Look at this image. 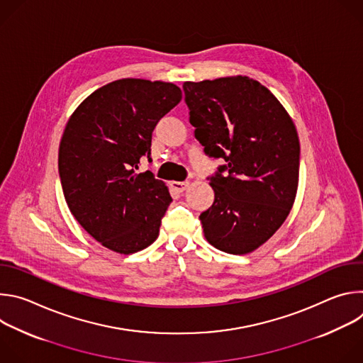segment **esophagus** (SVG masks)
Segmentation results:
<instances>
[{
    "mask_svg": "<svg viewBox=\"0 0 363 363\" xmlns=\"http://www.w3.org/2000/svg\"><path fill=\"white\" fill-rule=\"evenodd\" d=\"M171 186H172V189H175L177 192H184L186 188H188V182H179V181H174V182H171Z\"/></svg>",
    "mask_w": 363,
    "mask_h": 363,
    "instance_id": "34e87169",
    "label": "esophagus"
}]
</instances>
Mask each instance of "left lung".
<instances>
[{
  "instance_id": "left-lung-1",
  "label": "left lung",
  "mask_w": 363,
  "mask_h": 363,
  "mask_svg": "<svg viewBox=\"0 0 363 363\" xmlns=\"http://www.w3.org/2000/svg\"><path fill=\"white\" fill-rule=\"evenodd\" d=\"M185 103L203 153L224 160L208 177L214 202L203 235L228 254L264 244L287 218L298 184L296 126L276 96L247 76L185 82Z\"/></svg>"
}]
</instances>
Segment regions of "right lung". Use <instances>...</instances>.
Listing matches in <instances>:
<instances>
[{"label": "right lung", "instance_id": "right-lung-1", "mask_svg": "<svg viewBox=\"0 0 363 363\" xmlns=\"http://www.w3.org/2000/svg\"><path fill=\"white\" fill-rule=\"evenodd\" d=\"M172 83L122 79L93 91L69 119L59 175L79 224L101 245L132 254L160 235L172 198L150 171L152 132L181 101Z\"/></svg>", "mask_w": 363, "mask_h": 363}]
</instances>
